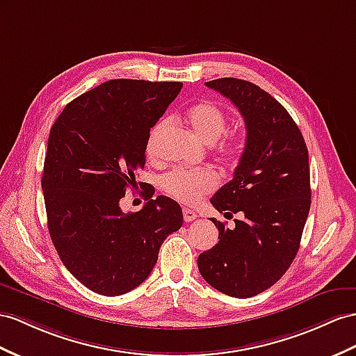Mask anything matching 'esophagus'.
I'll return each instance as SVG.
<instances>
[{
	"instance_id": "esophagus-1",
	"label": "esophagus",
	"mask_w": 356,
	"mask_h": 356,
	"mask_svg": "<svg viewBox=\"0 0 356 356\" xmlns=\"http://www.w3.org/2000/svg\"><path fill=\"white\" fill-rule=\"evenodd\" d=\"M184 220L186 221V222H191V221H194V220H197V213L194 212V211H191V209H184Z\"/></svg>"
}]
</instances>
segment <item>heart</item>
<instances>
[{
	"instance_id": "1",
	"label": "heart",
	"mask_w": 356,
	"mask_h": 356,
	"mask_svg": "<svg viewBox=\"0 0 356 356\" xmlns=\"http://www.w3.org/2000/svg\"><path fill=\"white\" fill-rule=\"evenodd\" d=\"M186 122L193 132L206 144H213L227 131V115L213 102H198L186 113ZM168 120H162L153 127L147 140V154L154 156L158 138L165 131ZM247 145L243 132H233L227 136L220 149L221 161L225 165H236L242 158ZM218 185V176L213 170H172L161 179V188L170 197L181 203L194 204L203 195L212 193Z\"/></svg>"
}]
</instances>
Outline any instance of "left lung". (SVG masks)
Here are the masks:
<instances>
[{
    "label": "left lung",
    "mask_w": 356,
    "mask_h": 356,
    "mask_svg": "<svg viewBox=\"0 0 356 356\" xmlns=\"http://www.w3.org/2000/svg\"><path fill=\"white\" fill-rule=\"evenodd\" d=\"M239 109L247 145L233 179L211 203L236 227L212 220L218 243L198 256L202 277L222 293L251 298L284 275L299 250L312 206L308 150L287 109L259 86L236 78L206 83Z\"/></svg>",
    "instance_id": "1"
}]
</instances>
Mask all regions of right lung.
Masks as SVG:
<instances>
[{
  "mask_svg": "<svg viewBox=\"0 0 356 356\" xmlns=\"http://www.w3.org/2000/svg\"><path fill=\"white\" fill-rule=\"evenodd\" d=\"M180 90L167 81H106L69 102L51 127L42 176L49 234L63 265L95 293L138 287L184 224L165 195L138 212L120 209L144 168L150 129Z\"/></svg>",
  "mask_w": 356,
  "mask_h": 356,
  "instance_id": "1",
  "label": "right lung"
}]
</instances>
